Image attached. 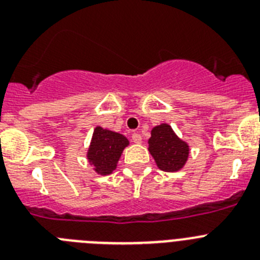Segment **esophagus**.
I'll return each instance as SVG.
<instances>
[{
    "mask_svg": "<svg viewBox=\"0 0 260 260\" xmlns=\"http://www.w3.org/2000/svg\"><path fill=\"white\" fill-rule=\"evenodd\" d=\"M132 139H133V142H134V143H137V144L142 143V135L138 134V133H134V134L132 135Z\"/></svg>",
    "mask_w": 260,
    "mask_h": 260,
    "instance_id": "esophagus-1",
    "label": "esophagus"
}]
</instances>
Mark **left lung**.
<instances>
[{"label": "left lung", "instance_id": "1", "mask_svg": "<svg viewBox=\"0 0 260 260\" xmlns=\"http://www.w3.org/2000/svg\"><path fill=\"white\" fill-rule=\"evenodd\" d=\"M148 151L158 169L177 172L182 169L189 157V144L177 137L168 123L155 126L148 139Z\"/></svg>", "mask_w": 260, "mask_h": 260}]
</instances>
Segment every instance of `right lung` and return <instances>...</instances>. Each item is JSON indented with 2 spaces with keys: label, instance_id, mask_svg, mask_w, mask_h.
<instances>
[{
  "label": "right lung",
  "instance_id": "1",
  "mask_svg": "<svg viewBox=\"0 0 260 260\" xmlns=\"http://www.w3.org/2000/svg\"><path fill=\"white\" fill-rule=\"evenodd\" d=\"M127 146V138L122 134L96 126L87 151V158L96 173L107 176L116 169L122 151Z\"/></svg>",
  "mask_w": 260,
  "mask_h": 260
}]
</instances>
